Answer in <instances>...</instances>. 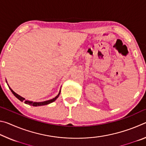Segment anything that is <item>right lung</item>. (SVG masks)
I'll return each mask as SVG.
<instances>
[{
    "label": "right lung",
    "instance_id": "1",
    "mask_svg": "<svg viewBox=\"0 0 146 146\" xmlns=\"http://www.w3.org/2000/svg\"><path fill=\"white\" fill-rule=\"evenodd\" d=\"M7 82V81H6ZM9 88L10 89L11 91L12 92V93L13 94V95L15 96V97L18 98L19 100H21V102H24V103L26 104H28L29 106H44V105H47V104H51L54 101H55L56 100V98H57L59 95H60V91H59V93L56 96L55 98H52V99L51 100H46V101H44V102H33V101H29V100H26L25 98H23V97H21V96L19 95L18 94H17L15 92H14V91L12 90V89L9 87Z\"/></svg>",
    "mask_w": 146,
    "mask_h": 146
}]
</instances>
